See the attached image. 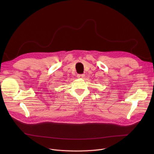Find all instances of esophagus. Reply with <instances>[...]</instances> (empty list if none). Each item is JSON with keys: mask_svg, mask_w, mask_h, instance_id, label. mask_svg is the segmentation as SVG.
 Segmentation results:
<instances>
[{"mask_svg": "<svg viewBox=\"0 0 154 154\" xmlns=\"http://www.w3.org/2000/svg\"><path fill=\"white\" fill-rule=\"evenodd\" d=\"M84 77H85L84 74H79V75H77V77L79 79H84Z\"/></svg>", "mask_w": 154, "mask_h": 154, "instance_id": "esophagus-1", "label": "esophagus"}]
</instances>
